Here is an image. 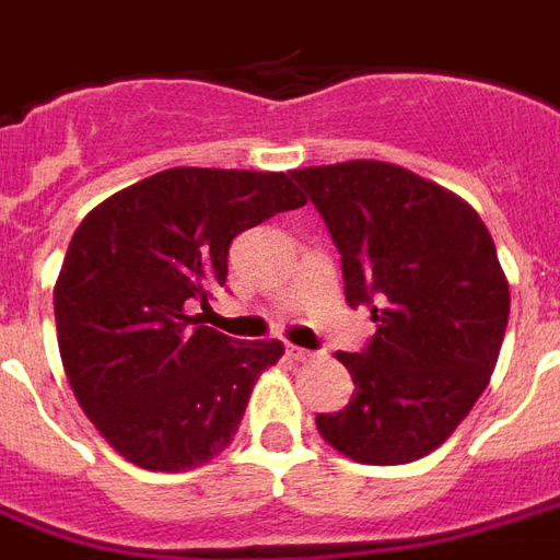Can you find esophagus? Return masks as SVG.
<instances>
[{
	"mask_svg": "<svg viewBox=\"0 0 560 560\" xmlns=\"http://www.w3.org/2000/svg\"><path fill=\"white\" fill-rule=\"evenodd\" d=\"M285 357L294 359V362H312V359L318 357V353H312V350H303V348H294V345H289V348H285Z\"/></svg>",
	"mask_w": 560,
	"mask_h": 560,
	"instance_id": "obj_1",
	"label": "esophagus"
}]
</instances>
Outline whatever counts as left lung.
Listing matches in <instances>:
<instances>
[{
	"instance_id": "obj_1",
	"label": "left lung",
	"mask_w": 560,
	"mask_h": 560,
	"mask_svg": "<svg viewBox=\"0 0 560 560\" xmlns=\"http://www.w3.org/2000/svg\"><path fill=\"white\" fill-rule=\"evenodd\" d=\"M341 254L345 298L376 320L341 411L318 415L329 446L362 465L438 450L488 388L509 324V280L479 212L444 186L380 160L292 172Z\"/></svg>"
}]
</instances>
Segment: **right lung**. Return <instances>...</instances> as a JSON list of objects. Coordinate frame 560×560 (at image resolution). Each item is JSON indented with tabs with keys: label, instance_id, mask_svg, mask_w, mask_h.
I'll return each mask as SVG.
<instances>
[{
	"label": "right lung",
	"instance_id": "1",
	"mask_svg": "<svg viewBox=\"0 0 560 560\" xmlns=\"http://www.w3.org/2000/svg\"><path fill=\"white\" fill-rule=\"evenodd\" d=\"M306 198L283 172L166 168L102 201L69 242L55 285L63 371L119 456L192 470L231 444L280 341H236L186 306H210L242 231Z\"/></svg>",
	"mask_w": 560,
	"mask_h": 560
}]
</instances>
